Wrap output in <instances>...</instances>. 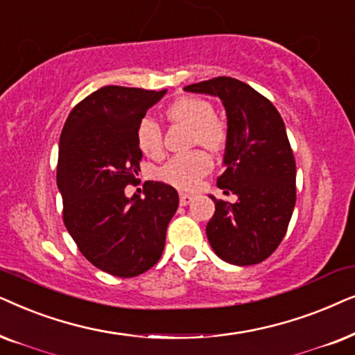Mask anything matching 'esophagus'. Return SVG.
<instances>
[{"label":"esophagus","mask_w":355,"mask_h":355,"mask_svg":"<svg viewBox=\"0 0 355 355\" xmlns=\"http://www.w3.org/2000/svg\"><path fill=\"white\" fill-rule=\"evenodd\" d=\"M193 201V195H188V193H180V205L187 206Z\"/></svg>","instance_id":"obj_1"}]
</instances>
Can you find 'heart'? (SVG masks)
<instances>
[{"mask_svg": "<svg viewBox=\"0 0 355 355\" xmlns=\"http://www.w3.org/2000/svg\"><path fill=\"white\" fill-rule=\"evenodd\" d=\"M165 116L172 123L191 128V143L201 144L209 150H220L227 141V125L214 115L211 102L200 97H180L170 103ZM139 149L149 157H157L162 153V130L153 118L146 116L136 130ZM211 168V159L205 150H191L173 155L160 168V178L178 188H193L202 175Z\"/></svg>", "mask_w": 355, "mask_h": 355, "instance_id": "obj_1", "label": "heart"}]
</instances>
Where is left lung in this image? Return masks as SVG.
<instances>
[{"label":"left lung","instance_id":"1","mask_svg":"<svg viewBox=\"0 0 355 355\" xmlns=\"http://www.w3.org/2000/svg\"><path fill=\"white\" fill-rule=\"evenodd\" d=\"M185 91L219 97L227 113L225 170L217 187L239 200L212 198L207 240L227 263H261L279 247L295 206V159L284 121L266 97L239 79L219 76Z\"/></svg>","mask_w":355,"mask_h":355}]
</instances>
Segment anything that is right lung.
<instances>
[{
  "mask_svg": "<svg viewBox=\"0 0 355 355\" xmlns=\"http://www.w3.org/2000/svg\"><path fill=\"white\" fill-rule=\"evenodd\" d=\"M165 92L105 86L71 110L61 131L63 222L87 261L112 276H139L159 261L178 207L177 190L162 182H146L143 198L125 195L143 159L136 130Z\"/></svg>",
  "mask_w": 355,
  "mask_h": 355,
  "instance_id": "right-lung-1",
  "label": "right lung"
}]
</instances>
